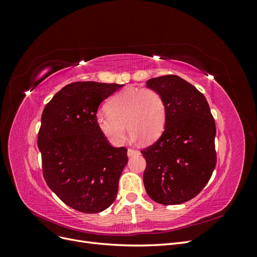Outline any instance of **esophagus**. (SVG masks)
<instances>
[{"mask_svg": "<svg viewBox=\"0 0 257 257\" xmlns=\"http://www.w3.org/2000/svg\"><path fill=\"white\" fill-rule=\"evenodd\" d=\"M136 154H139V151L134 150V149H128V150H127V157H128V158L133 157V155H136Z\"/></svg>", "mask_w": 257, "mask_h": 257, "instance_id": "34e87169", "label": "esophagus"}]
</instances>
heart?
I'll use <instances>...</instances> for the list:
<instances>
[{"label":"heart","mask_w":257,"mask_h":257,"mask_svg":"<svg viewBox=\"0 0 257 257\" xmlns=\"http://www.w3.org/2000/svg\"><path fill=\"white\" fill-rule=\"evenodd\" d=\"M107 112H98V131L114 146L123 143L125 124L133 141L152 143L164 131L167 109L165 100L157 90L126 88L107 103Z\"/></svg>","instance_id":"heart-1"}]
</instances>
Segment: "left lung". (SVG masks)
<instances>
[{"label": "left lung", "instance_id": "obj_1", "mask_svg": "<svg viewBox=\"0 0 257 257\" xmlns=\"http://www.w3.org/2000/svg\"><path fill=\"white\" fill-rule=\"evenodd\" d=\"M147 87L162 94L167 118L158 142L142 151L145 189L155 203L180 205L195 197L213 173L215 123L203 93L181 77L151 78Z\"/></svg>", "mask_w": 257, "mask_h": 257}]
</instances>
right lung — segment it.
Here are the masks:
<instances>
[{"instance_id": "1", "label": "right lung", "mask_w": 257, "mask_h": 257, "mask_svg": "<svg viewBox=\"0 0 257 257\" xmlns=\"http://www.w3.org/2000/svg\"><path fill=\"white\" fill-rule=\"evenodd\" d=\"M124 84L73 82L46 105L37 146L50 190L71 208L97 213L116 197L127 150L114 148L98 131L100 103Z\"/></svg>"}]
</instances>
